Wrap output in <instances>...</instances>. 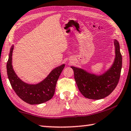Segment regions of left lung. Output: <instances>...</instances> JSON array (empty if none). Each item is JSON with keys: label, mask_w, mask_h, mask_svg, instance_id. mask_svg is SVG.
Returning <instances> with one entry per match:
<instances>
[{"label": "left lung", "mask_w": 131, "mask_h": 131, "mask_svg": "<svg viewBox=\"0 0 131 131\" xmlns=\"http://www.w3.org/2000/svg\"><path fill=\"white\" fill-rule=\"evenodd\" d=\"M115 58L109 70L101 75H96L86 70L71 66L74 79L80 92L90 99H102L109 96L116 88L120 79L122 58L118 41L114 40Z\"/></svg>", "instance_id": "left-lung-1"}]
</instances>
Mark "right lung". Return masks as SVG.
<instances>
[{
  "instance_id": "right-lung-1",
  "label": "right lung",
  "mask_w": 131,
  "mask_h": 131,
  "mask_svg": "<svg viewBox=\"0 0 131 131\" xmlns=\"http://www.w3.org/2000/svg\"><path fill=\"white\" fill-rule=\"evenodd\" d=\"M14 45L11 47L7 62V74L12 89L22 100L30 105L41 104L48 101L54 96L57 82L65 64L55 68L40 83L31 84L25 83L16 74L13 69L12 60Z\"/></svg>"
}]
</instances>
